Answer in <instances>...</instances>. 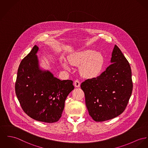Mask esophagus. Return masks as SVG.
<instances>
[{
    "mask_svg": "<svg viewBox=\"0 0 148 148\" xmlns=\"http://www.w3.org/2000/svg\"><path fill=\"white\" fill-rule=\"evenodd\" d=\"M80 83L78 80H75L74 81V86L75 87H79Z\"/></svg>",
    "mask_w": 148,
    "mask_h": 148,
    "instance_id": "esophagus-1",
    "label": "esophagus"
}]
</instances>
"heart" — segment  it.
I'll return each instance as SVG.
<instances>
[{
	"label": "heart",
	"mask_w": 148,
	"mask_h": 148,
	"mask_svg": "<svg viewBox=\"0 0 148 148\" xmlns=\"http://www.w3.org/2000/svg\"><path fill=\"white\" fill-rule=\"evenodd\" d=\"M69 63L71 65L79 66L80 72L84 77L92 78L97 76L101 71L104 60L102 55L95 51L88 49L79 51L70 55ZM66 61L62 62L63 66L69 68V64Z\"/></svg>",
	"instance_id": "heart-1"
}]
</instances>
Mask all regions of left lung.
I'll use <instances>...</instances> for the list:
<instances>
[{
	"instance_id": "8db88e82",
	"label": "left lung",
	"mask_w": 148,
	"mask_h": 148,
	"mask_svg": "<svg viewBox=\"0 0 148 148\" xmlns=\"http://www.w3.org/2000/svg\"><path fill=\"white\" fill-rule=\"evenodd\" d=\"M111 62L100 75L86 80L80 85L89 114L96 122L112 119L122 114L132 94L131 67L116 45Z\"/></svg>"
}]
</instances>
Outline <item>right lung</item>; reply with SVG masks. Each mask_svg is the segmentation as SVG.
<instances>
[{"label": "right lung", "mask_w": 148, "mask_h": 148, "mask_svg": "<svg viewBox=\"0 0 148 148\" xmlns=\"http://www.w3.org/2000/svg\"><path fill=\"white\" fill-rule=\"evenodd\" d=\"M34 46L21 61L15 84L17 97L23 112L36 121L55 123L61 118L65 101L74 88L71 80H60L48 71H42Z\"/></svg>", "instance_id": "obj_1"}]
</instances>
